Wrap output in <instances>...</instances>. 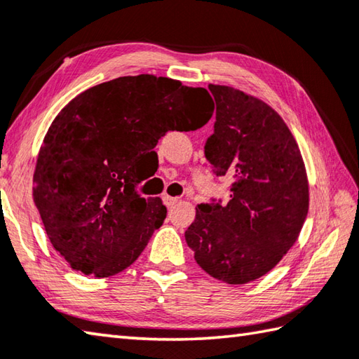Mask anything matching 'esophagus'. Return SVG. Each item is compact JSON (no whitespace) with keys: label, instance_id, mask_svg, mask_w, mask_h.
Segmentation results:
<instances>
[{"label":"esophagus","instance_id":"obj_1","mask_svg":"<svg viewBox=\"0 0 359 359\" xmlns=\"http://www.w3.org/2000/svg\"><path fill=\"white\" fill-rule=\"evenodd\" d=\"M177 202H179V198H172V196H163V203L168 208H172Z\"/></svg>","mask_w":359,"mask_h":359}]
</instances>
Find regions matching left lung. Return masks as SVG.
<instances>
[{
    "label": "left lung",
    "instance_id": "8db88e82",
    "mask_svg": "<svg viewBox=\"0 0 359 359\" xmlns=\"http://www.w3.org/2000/svg\"><path fill=\"white\" fill-rule=\"evenodd\" d=\"M215 130L203 152L216 175H230V201L196 207L185 231L210 276L244 285L277 266L308 215V179L299 146L276 110L240 90L210 83Z\"/></svg>",
    "mask_w": 359,
    "mask_h": 359
}]
</instances>
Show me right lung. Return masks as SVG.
<instances>
[{
  "mask_svg": "<svg viewBox=\"0 0 359 359\" xmlns=\"http://www.w3.org/2000/svg\"><path fill=\"white\" fill-rule=\"evenodd\" d=\"M205 88L151 74L100 83L62 109L40 147L34 202L53 248L74 271L110 277L135 262L166 217L144 199L138 165L168 130H196L213 115Z\"/></svg>",
  "mask_w": 359,
  "mask_h": 359,
  "instance_id": "add662e5",
  "label": "right lung"
}]
</instances>
